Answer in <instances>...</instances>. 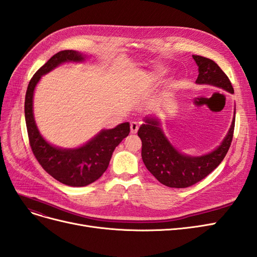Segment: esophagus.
Returning <instances> with one entry per match:
<instances>
[{
    "mask_svg": "<svg viewBox=\"0 0 257 257\" xmlns=\"http://www.w3.org/2000/svg\"><path fill=\"white\" fill-rule=\"evenodd\" d=\"M138 127H139V126H138V123H137V122H135V121L131 122V133H132V134L137 133Z\"/></svg>",
    "mask_w": 257,
    "mask_h": 257,
    "instance_id": "obj_1",
    "label": "esophagus"
}]
</instances>
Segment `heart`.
<instances>
[{"label":"heart","mask_w":257,"mask_h":257,"mask_svg":"<svg viewBox=\"0 0 257 257\" xmlns=\"http://www.w3.org/2000/svg\"><path fill=\"white\" fill-rule=\"evenodd\" d=\"M168 71L169 69L166 66H157L152 71L146 73L142 77V81L145 84H153L163 79V77L168 73Z\"/></svg>","instance_id":"obj_1"}]
</instances>
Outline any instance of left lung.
<instances>
[{
	"mask_svg": "<svg viewBox=\"0 0 257 257\" xmlns=\"http://www.w3.org/2000/svg\"><path fill=\"white\" fill-rule=\"evenodd\" d=\"M198 66L197 84H208L234 93V88L220 66L214 61L200 56H192ZM235 114L228 133L220 146L207 154L193 157L182 153L170 144L155 115L145 116V123L138 130L142 139V158L147 169L158 180L169 188H188L203 180L221 164L226 155L235 128Z\"/></svg>",
	"mask_w": 257,
	"mask_h": 257,
	"instance_id": "obj_1",
	"label": "left lung"
}]
</instances>
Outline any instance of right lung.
I'll list each match as a JSON object with an SVG mask.
<instances>
[{
    "mask_svg": "<svg viewBox=\"0 0 257 257\" xmlns=\"http://www.w3.org/2000/svg\"><path fill=\"white\" fill-rule=\"evenodd\" d=\"M85 54L63 50L54 54L34 74L26 93L25 115L29 141L36 160L51 177L69 186H85L96 181L109 165L112 152L130 134V123L102 130L88 143L77 148H60L49 144L37 128L33 113L34 90L42 76L67 62H83Z\"/></svg>",
    "mask_w": 257,
    "mask_h": 257,
    "instance_id": "1",
    "label": "right lung"
}]
</instances>
